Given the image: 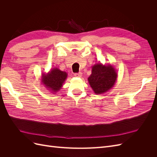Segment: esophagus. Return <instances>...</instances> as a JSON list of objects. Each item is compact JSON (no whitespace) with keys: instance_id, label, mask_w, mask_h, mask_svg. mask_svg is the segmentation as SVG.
I'll list each match as a JSON object with an SVG mask.
<instances>
[{"instance_id":"esophagus-1","label":"esophagus","mask_w":157,"mask_h":157,"mask_svg":"<svg viewBox=\"0 0 157 157\" xmlns=\"http://www.w3.org/2000/svg\"><path fill=\"white\" fill-rule=\"evenodd\" d=\"M74 75H75V77H81L82 76V73H75Z\"/></svg>"}]
</instances>
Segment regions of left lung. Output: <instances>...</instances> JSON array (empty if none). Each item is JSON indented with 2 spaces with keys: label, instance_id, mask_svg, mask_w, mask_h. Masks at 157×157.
<instances>
[{
  "label": "left lung",
  "instance_id": "8db88e82",
  "mask_svg": "<svg viewBox=\"0 0 157 157\" xmlns=\"http://www.w3.org/2000/svg\"><path fill=\"white\" fill-rule=\"evenodd\" d=\"M117 72L111 64L98 63L92 66V74L88 78L90 86L97 95L107 92L115 84Z\"/></svg>",
  "mask_w": 157,
  "mask_h": 157
}]
</instances>
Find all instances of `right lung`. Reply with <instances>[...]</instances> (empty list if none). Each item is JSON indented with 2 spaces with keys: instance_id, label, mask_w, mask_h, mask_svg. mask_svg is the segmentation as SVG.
Returning <instances> with one entry per match:
<instances>
[{
  "instance_id": "obj_1",
  "label": "right lung",
  "mask_w": 157,
  "mask_h": 157,
  "mask_svg": "<svg viewBox=\"0 0 157 157\" xmlns=\"http://www.w3.org/2000/svg\"><path fill=\"white\" fill-rule=\"evenodd\" d=\"M67 77V73L58 68L52 69L48 73L42 74L41 82L52 92H57L62 87Z\"/></svg>"
}]
</instances>
